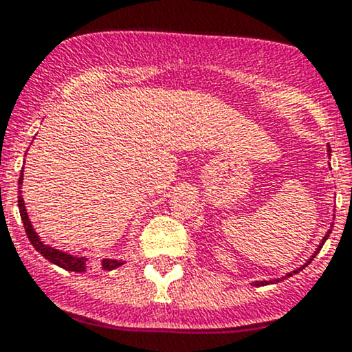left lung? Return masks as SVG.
<instances>
[{
    "instance_id": "8db88e82",
    "label": "left lung",
    "mask_w": 352,
    "mask_h": 352,
    "mask_svg": "<svg viewBox=\"0 0 352 352\" xmlns=\"http://www.w3.org/2000/svg\"><path fill=\"white\" fill-rule=\"evenodd\" d=\"M328 155H331V148H329V147H328ZM331 230H333V225H331V228L328 230V232H326V235H324V236H322L321 243H319V245H318L316 252H314L313 254H311V258H309V260H308V261H306V263H305V265H301V266H300V268L293 270V272H292V273H286V274H285V276H281V278H274V280H268V281H266V280H263V281H254L252 286H266V285H274V283H280V281H283V280H286V278L293 276V274L300 273V272H301V270H305V268H306V266H308V265L311 263V261H313V258H314V256H316V254L319 253V250H321V248H322V245H324V241H326V240H328V238H329V233H331Z\"/></svg>"
}]
</instances>
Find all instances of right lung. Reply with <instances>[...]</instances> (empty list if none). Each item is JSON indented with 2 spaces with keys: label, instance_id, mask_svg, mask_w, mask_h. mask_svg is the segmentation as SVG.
<instances>
[{
  "label": "right lung",
  "instance_id": "add662e5",
  "mask_svg": "<svg viewBox=\"0 0 352 352\" xmlns=\"http://www.w3.org/2000/svg\"><path fill=\"white\" fill-rule=\"evenodd\" d=\"M23 172H24V167L21 170V177H19V180H18V185H19L18 207H19V215H21L24 230H26V235H28V238H30L31 245L34 246L36 252L41 253L43 256L46 258L47 261H51L52 265H58L59 268L67 270V272L84 273L87 270V261H89L86 256H74V254L63 252V250L54 248V246H51V245H46L41 240V238H39L38 233H36L33 223H31L30 217H28L26 207H24V200H23V195H21ZM124 263H125V261H122V260H112V258H104V260H102V270H107V272H111V270L119 268V266H122Z\"/></svg>",
  "mask_w": 352,
  "mask_h": 352
}]
</instances>
